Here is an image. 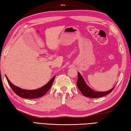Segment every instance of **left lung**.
I'll list each match as a JSON object with an SVG mask.
<instances>
[{
  "mask_svg": "<svg viewBox=\"0 0 131 131\" xmlns=\"http://www.w3.org/2000/svg\"><path fill=\"white\" fill-rule=\"evenodd\" d=\"M77 73H78V79H77V88L79 89V90H80L82 94L84 96H85V97L93 98L103 97V96L110 94V93L113 91L114 87L115 86V85L112 89L106 92L95 91V90H93L92 88H90L86 84L84 78L81 76V74L79 72H77Z\"/></svg>",
  "mask_w": 131,
  "mask_h": 131,
  "instance_id": "1",
  "label": "left lung"
}]
</instances>
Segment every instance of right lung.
Masks as SVG:
<instances>
[{"label": "right lung", "mask_w": 131, "mask_h": 131, "mask_svg": "<svg viewBox=\"0 0 131 131\" xmlns=\"http://www.w3.org/2000/svg\"><path fill=\"white\" fill-rule=\"evenodd\" d=\"M6 77L7 81L8 82L10 87L13 90V91L19 97L24 98H28V99H34V98L41 97L42 96L44 95L50 89V88L51 87L53 81L55 78V76H54L46 85L39 88V89L34 90H26L15 86L9 80L7 76H6Z\"/></svg>", "instance_id": "add662e5"}]
</instances>
